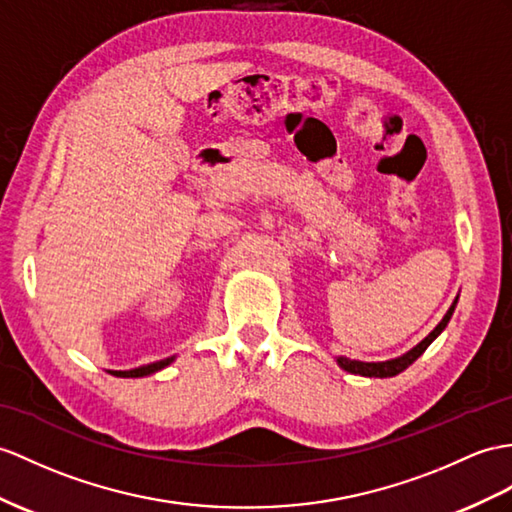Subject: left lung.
<instances>
[{
	"label": "left lung",
	"instance_id": "1",
	"mask_svg": "<svg viewBox=\"0 0 512 512\" xmlns=\"http://www.w3.org/2000/svg\"><path fill=\"white\" fill-rule=\"evenodd\" d=\"M458 304V297L452 302L450 310H447L445 317L439 321V326H436L426 339L421 343H417L413 350H408L406 354L391 358V360H380V363H363V360H352V358H345V356H336V365H339L343 371L347 373H354V376H365V378H393L397 373H402L404 369H408L410 365L415 363V360L428 350L430 343L439 336L445 328L447 323H450L452 315H454V308Z\"/></svg>",
	"mask_w": 512,
	"mask_h": 512
}]
</instances>
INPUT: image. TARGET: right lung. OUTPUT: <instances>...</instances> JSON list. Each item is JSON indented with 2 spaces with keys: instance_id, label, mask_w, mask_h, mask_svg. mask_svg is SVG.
I'll return each instance as SVG.
<instances>
[{
  "instance_id": "right-lung-1",
  "label": "right lung",
  "mask_w": 512,
  "mask_h": 512,
  "mask_svg": "<svg viewBox=\"0 0 512 512\" xmlns=\"http://www.w3.org/2000/svg\"><path fill=\"white\" fill-rule=\"evenodd\" d=\"M173 360H176V356H169L165 360H156V363H149V365H143V367H136V369H128V371H110L112 376L117 378H145V376H152V373L160 371L169 367Z\"/></svg>"
}]
</instances>
